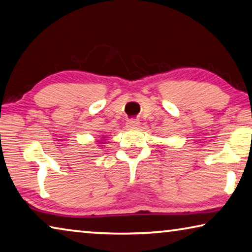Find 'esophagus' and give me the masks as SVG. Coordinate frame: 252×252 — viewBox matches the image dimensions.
Wrapping results in <instances>:
<instances>
[{
  "instance_id": "obj_1",
  "label": "esophagus",
  "mask_w": 252,
  "mask_h": 252,
  "mask_svg": "<svg viewBox=\"0 0 252 252\" xmlns=\"http://www.w3.org/2000/svg\"><path fill=\"white\" fill-rule=\"evenodd\" d=\"M126 126L131 127V129H133V127H138L139 126V121H138V120H133V119L127 120Z\"/></svg>"
}]
</instances>
